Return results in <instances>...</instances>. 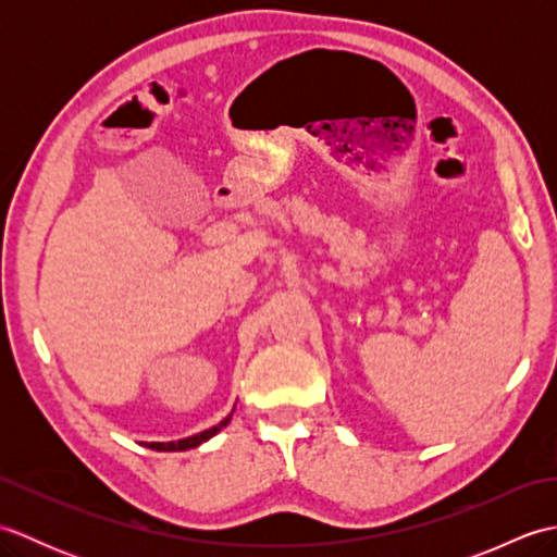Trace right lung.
<instances>
[{
  "label": "right lung",
  "instance_id": "right-lung-1",
  "mask_svg": "<svg viewBox=\"0 0 557 557\" xmlns=\"http://www.w3.org/2000/svg\"><path fill=\"white\" fill-rule=\"evenodd\" d=\"M236 407V405H234ZM232 421V413H227L218 425H212V429L208 431H200L196 435H188V437H182V441H170V443H146V447L150 449H158V453H182V449H191V447H198L203 445L206 441H210L212 435H218L224 425H227Z\"/></svg>",
  "mask_w": 557,
  "mask_h": 557
}]
</instances>
